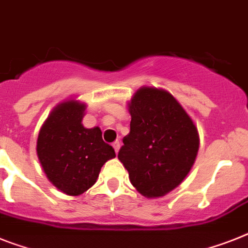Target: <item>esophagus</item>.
Here are the masks:
<instances>
[{
    "mask_svg": "<svg viewBox=\"0 0 248 248\" xmlns=\"http://www.w3.org/2000/svg\"><path fill=\"white\" fill-rule=\"evenodd\" d=\"M112 146H113V149H114V153L116 154H118V151H120V141H114L113 142V145H112Z\"/></svg>",
    "mask_w": 248,
    "mask_h": 248,
    "instance_id": "obj_1",
    "label": "esophagus"
}]
</instances>
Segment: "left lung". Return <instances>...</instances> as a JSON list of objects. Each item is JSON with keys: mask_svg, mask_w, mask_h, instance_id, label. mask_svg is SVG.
I'll return each instance as SVG.
<instances>
[{"mask_svg": "<svg viewBox=\"0 0 248 248\" xmlns=\"http://www.w3.org/2000/svg\"><path fill=\"white\" fill-rule=\"evenodd\" d=\"M130 134L118 159L131 184L146 198H161L179 186L194 165L198 128L175 97L141 87L128 102Z\"/></svg>", "mask_w": 248, "mask_h": 248, "instance_id": "8db88e82", "label": "left lung"}]
</instances>
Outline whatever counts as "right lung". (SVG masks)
Wrapping results in <instances>:
<instances>
[{
	"label": "right lung",
	"instance_id": "right-lung-1",
	"mask_svg": "<svg viewBox=\"0 0 248 248\" xmlns=\"http://www.w3.org/2000/svg\"><path fill=\"white\" fill-rule=\"evenodd\" d=\"M85 108L78 99L59 103L41 126L36 142L37 157L49 182L72 197L93 186L102 166L116 157L98 126H83Z\"/></svg>",
	"mask_w": 248,
	"mask_h": 248
}]
</instances>
